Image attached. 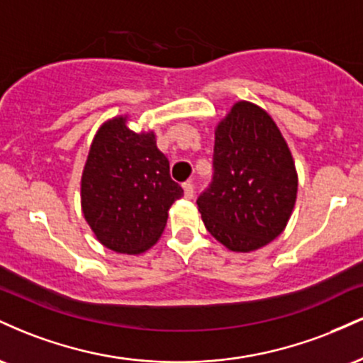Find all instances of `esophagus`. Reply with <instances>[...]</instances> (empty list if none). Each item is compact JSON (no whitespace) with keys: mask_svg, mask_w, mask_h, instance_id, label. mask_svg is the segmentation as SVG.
I'll list each match as a JSON object with an SVG mask.
<instances>
[{"mask_svg":"<svg viewBox=\"0 0 363 363\" xmlns=\"http://www.w3.org/2000/svg\"><path fill=\"white\" fill-rule=\"evenodd\" d=\"M182 187H184V196L186 198H193L194 196V184L191 181H187L182 184Z\"/></svg>","mask_w":363,"mask_h":363,"instance_id":"esophagus-1","label":"esophagus"}]
</instances>
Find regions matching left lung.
<instances>
[{
    "mask_svg": "<svg viewBox=\"0 0 363 363\" xmlns=\"http://www.w3.org/2000/svg\"><path fill=\"white\" fill-rule=\"evenodd\" d=\"M297 198V172L280 129L261 107L237 102L215 131L213 176L198 196L206 230L249 252L277 239Z\"/></svg>",
    "mask_w": 363,
    "mask_h": 363,
    "instance_id": "left-lung-1",
    "label": "left lung"
}]
</instances>
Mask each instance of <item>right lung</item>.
Here are the masks:
<instances>
[{"mask_svg":"<svg viewBox=\"0 0 363 363\" xmlns=\"http://www.w3.org/2000/svg\"><path fill=\"white\" fill-rule=\"evenodd\" d=\"M182 194L153 133L136 135L124 118L99 129L83 170L82 208L106 247L121 254L147 251L162 235L169 208Z\"/></svg>","mask_w":363,"mask_h":363,"instance_id":"right-lung-1","label":"right lung"}]
</instances>
